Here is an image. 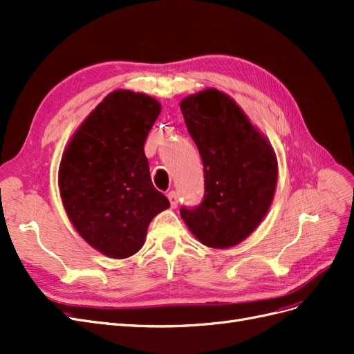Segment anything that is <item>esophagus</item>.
<instances>
[{"label":"esophagus","instance_id":"1","mask_svg":"<svg viewBox=\"0 0 354 354\" xmlns=\"http://www.w3.org/2000/svg\"><path fill=\"white\" fill-rule=\"evenodd\" d=\"M168 199H169L171 207H173V208H177V205H178V195H177V192L171 190L169 194H168Z\"/></svg>","mask_w":354,"mask_h":354}]
</instances>
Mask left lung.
<instances>
[{
  "instance_id": "8db88e82",
  "label": "left lung",
  "mask_w": 354,
  "mask_h": 354,
  "mask_svg": "<svg viewBox=\"0 0 354 354\" xmlns=\"http://www.w3.org/2000/svg\"><path fill=\"white\" fill-rule=\"evenodd\" d=\"M203 164L199 205L181 207L192 233L212 248H230L259 226L273 201L277 162L269 142L229 95L192 94L180 104Z\"/></svg>"
}]
</instances>
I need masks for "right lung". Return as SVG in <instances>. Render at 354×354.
I'll list each match as a JSON object with an SVG mask.
<instances>
[{
	"label": "right lung",
	"instance_id": "right-lung-1",
	"mask_svg": "<svg viewBox=\"0 0 354 354\" xmlns=\"http://www.w3.org/2000/svg\"><path fill=\"white\" fill-rule=\"evenodd\" d=\"M159 112L160 104L146 94L113 91L62 156L59 186L68 216L93 248L112 259L140 250L149 223L169 207L152 185L143 149Z\"/></svg>",
	"mask_w": 354,
	"mask_h": 354
}]
</instances>
